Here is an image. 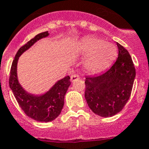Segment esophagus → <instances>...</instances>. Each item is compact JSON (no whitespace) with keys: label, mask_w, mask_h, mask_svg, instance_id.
<instances>
[{"label":"esophagus","mask_w":149,"mask_h":149,"mask_svg":"<svg viewBox=\"0 0 149 149\" xmlns=\"http://www.w3.org/2000/svg\"><path fill=\"white\" fill-rule=\"evenodd\" d=\"M78 79H79V76L77 75V74H72V75L71 76V81L72 82L76 81H77Z\"/></svg>","instance_id":"esophagus-1"}]
</instances>
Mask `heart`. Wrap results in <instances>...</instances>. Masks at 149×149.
Wrapping results in <instances>:
<instances>
[{
  "instance_id": "obj_1",
  "label": "heart",
  "mask_w": 149,
  "mask_h": 149,
  "mask_svg": "<svg viewBox=\"0 0 149 149\" xmlns=\"http://www.w3.org/2000/svg\"><path fill=\"white\" fill-rule=\"evenodd\" d=\"M78 51L84 55V65L92 71H100L110 65L117 55L116 46L94 36L84 38L77 44Z\"/></svg>"
}]
</instances>
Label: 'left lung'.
<instances>
[{
  "mask_svg": "<svg viewBox=\"0 0 149 149\" xmlns=\"http://www.w3.org/2000/svg\"><path fill=\"white\" fill-rule=\"evenodd\" d=\"M119 55L110 69L85 80L84 97L90 109L102 117H110L123 110L130 99L136 69L129 52L116 43Z\"/></svg>",
  "mask_w": 149,
  "mask_h": 149,
  "instance_id": "8db88e82",
  "label": "left lung"
}]
</instances>
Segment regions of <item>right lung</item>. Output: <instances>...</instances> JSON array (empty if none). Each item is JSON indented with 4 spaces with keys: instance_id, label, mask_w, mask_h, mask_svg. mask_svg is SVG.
Returning a JSON list of instances; mask_svg holds the SVG:
<instances>
[{
    "instance_id": "right-lung-1",
    "label": "right lung",
    "mask_w": 149,
    "mask_h": 149,
    "mask_svg": "<svg viewBox=\"0 0 149 149\" xmlns=\"http://www.w3.org/2000/svg\"><path fill=\"white\" fill-rule=\"evenodd\" d=\"M49 32L36 35L17 52L10 68L9 85L19 107L29 117L39 122H51L59 116L64 106V100L71 85L69 76L55 82L48 91L42 94H33L26 91L19 84L17 77V63L19 56L39 39L49 36Z\"/></svg>"
}]
</instances>
